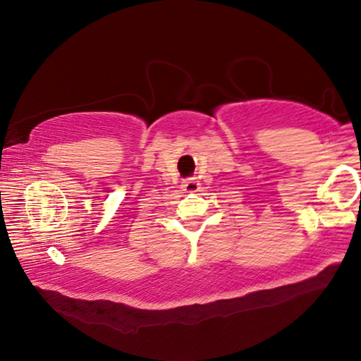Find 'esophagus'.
<instances>
[{"mask_svg":"<svg viewBox=\"0 0 361 361\" xmlns=\"http://www.w3.org/2000/svg\"><path fill=\"white\" fill-rule=\"evenodd\" d=\"M181 188H183V191H186V192H197L199 190H201V183L197 181V178H188L183 181Z\"/></svg>","mask_w":361,"mask_h":361,"instance_id":"esophagus-1","label":"esophagus"}]
</instances>
